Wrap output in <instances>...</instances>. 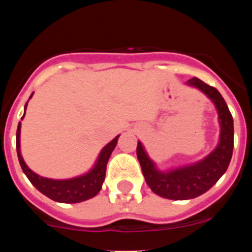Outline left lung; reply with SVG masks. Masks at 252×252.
<instances>
[{"label": "left lung", "instance_id": "1", "mask_svg": "<svg viewBox=\"0 0 252 252\" xmlns=\"http://www.w3.org/2000/svg\"><path fill=\"white\" fill-rule=\"evenodd\" d=\"M187 84L199 89L215 103L220 126V141L216 149L201 161L167 171L157 168L144 145L138 141L136 155L147 185L155 194L169 200L194 199L210 190L227 171L234 146L233 117L220 91L197 78L190 79Z\"/></svg>", "mask_w": 252, "mask_h": 252}]
</instances>
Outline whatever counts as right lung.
I'll list each match as a JSON object with an SVG mask.
<instances>
[{"instance_id":"add662e5","label":"right lung","mask_w":252,"mask_h":252,"mask_svg":"<svg viewBox=\"0 0 252 252\" xmlns=\"http://www.w3.org/2000/svg\"><path fill=\"white\" fill-rule=\"evenodd\" d=\"M34 94V93H32ZM32 94L30 95L29 98H32ZM28 102L24 106V114H23L22 119L25 116V110H27ZM20 126L22 123L19 122L17 128V154L18 159H19L20 167H22L23 172L27 175L28 179L30 180L32 185L50 197L51 200L57 202H63V204H77V202L85 201V200L91 199V197L96 196L100 192L101 188H102V183L106 177V167H107V162L110 159L112 151L116 147L117 141H118L119 135H117L113 140L108 142L102 150H101L100 155H98L97 159H96L95 164L93 168L85 174L78 175V177L69 178V179H50V178L41 177V175L36 174L32 172L27 163L23 159L22 154H20Z\"/></svg>"}]
</instances>
